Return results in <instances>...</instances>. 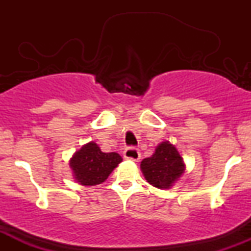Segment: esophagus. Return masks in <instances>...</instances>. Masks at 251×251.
Wrapping results in <instances>:
<instances>
[{
    "label": "esophagus",
    "instance_id": "1",
    "mask_svg": "<svg viewBox=\"0 0 251 251\" xmlns=\"http://www.w3.org/2000/svg\"><path fill=\"white\" fill-rule=\"evenodd\" d=\"M124 157H125L126 159H131L137 162V160L140 159V152L137 148L129 146V148H126L125 151H124Z\"/></svg>",
    "mask_w": 251,
    "mask_h": 251
}]
</instances>
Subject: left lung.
Instances as JSON below:
<instances>
[{"label":"left lung","instance_id":"8db88e82","mask_svg":"<svg viewBox=\"0 0 251 251\" xmlns=\"http://www.w3.org/2000/svg\"><path fill=\"white\" fill-rule=\"evenodd\" d=\"M140 168L146 180L158 189H169L183 175V158L169 142L157 146L151 157L143 159Z\"/></svg>","mask_w":251,"mask_h":251}]
</instances>
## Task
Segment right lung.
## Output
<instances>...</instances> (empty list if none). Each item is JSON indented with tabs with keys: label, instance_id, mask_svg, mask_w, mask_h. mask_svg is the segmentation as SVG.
<instances>
[{
	"label": "right lung",
	"instance_id": "1",
	"mask_svg": "<svg viewBox=\"0 0 251 251\" xmlns=\"http://www.w3.org/2000/svg\"><path fill=\"white\" fill-rule=\"evenodd\" d=\"M122 160V157L116 152L105 153L96 143L92 142L74 153L70 165L80 184L92 186L107 179L109 174Z\"/></svg>",
	"mask_w": 251,
	"mask_h": 251
}]
</instances>
